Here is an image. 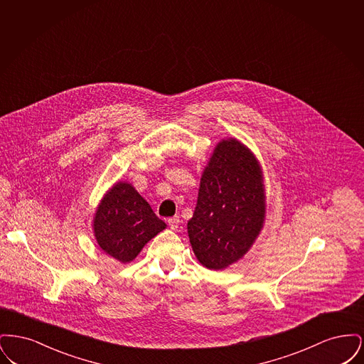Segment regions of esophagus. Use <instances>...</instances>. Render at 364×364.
<instances>
[{"instance_id": "obj_1", "label": "esophagus", "mask_w": 364, "mask_h": 364, "mask_svg": "<svg viewBox=\"0 0 364 364\" xmlns=\"http://www.w3.org/2000/svg\"><path fill=\"white\" fill-rule=\"evenodd\" d=\"M168 224H169V228H171V229L177 230V228H178V225H180V218H178V217L169 218V220H168Z\"/></svg>"}]
</instances>
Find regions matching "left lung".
<instances>
[{
	"label": "left lung",
	"instance_id": "1",
	"mask_svg": "<svg viewBox=\"0 0 364 364\" xmlns=\"http://www.w3.org/2000/svg\"><path fill=\"white\" fill-rule=\"evenodd\" d=\"M266 218V191L258 158L236 138L221 139L200 177L187 224L192 251L208 270L242 259Z\"/></svg>",
	"mask_w": 364,
	"mask_h": 364
}]
</instances>
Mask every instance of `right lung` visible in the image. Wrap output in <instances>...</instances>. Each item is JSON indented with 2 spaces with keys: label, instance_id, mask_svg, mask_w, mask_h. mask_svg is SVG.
Returning <instances> with one entry per match:
<instances>
[{
  "label": "right lung",
  "instance_id": "add662e5",
  "mask_svg": "<svg viewBox=\"0 0 364 364\" xmlns=\"http://www.w3.org/2000/svg\"><path fill=\"white\" fill-rule=\"evenodd\" d=\"M165 228L146 199L127 181H117L106 191L92 218L100 248L122 263L135 259Z\"/></svg>",
  "mask_w": 364,
  "mask_h": 364
}]
</instances>
